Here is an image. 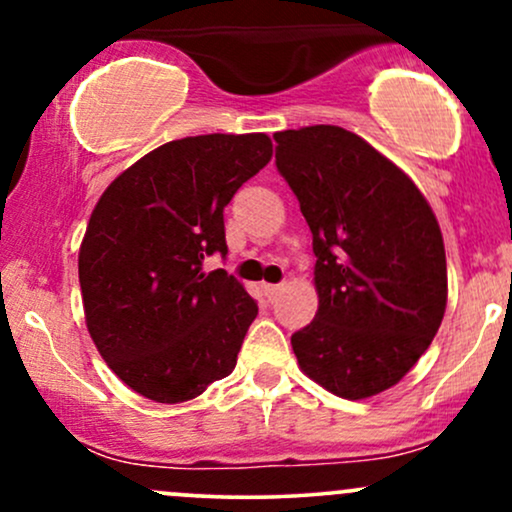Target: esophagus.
<instances>
[{"instance_id":"obj_1","label":"esophagus","mask_w":512,"mask_h":512,"mask_svg":"<svg viewBox=\"0 0 512 512\" xmlns=\"http://www.w3.org/2000/svg\"><path fill=\"white\" fill-rule=\"evenodd\" d=\"M262 291H264V298H267V301H274V298L279 296L281 286L279 284H264Z\"/></svg>"}]
</instances>
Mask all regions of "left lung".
I'll return each mask as SVG.
<instances>
[{"label":"left lung","mask_w":512,"mask_h":512,"mask_svg":"<svg viewBox=\"0 0 512 512\" xmlns=\"http://www.w3.org/2000/svg\"><path fill=\"white\" fill-rule=\"evenodd\" d=\"M274 142L317 257L320 308L293 332V354L334 395H378L409 373L443 322L448 267L436 216L354 132L315 125L276 132Z\"/></svg>","instance_id":"1"}]
</instances>
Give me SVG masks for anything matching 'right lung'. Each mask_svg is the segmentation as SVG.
<instances>
[{"instance_id": "add662e5", "label": "right lung", "mask_w": 512, "mask_h": 512, "mask_svg": "<svg viewBox=\"0 0 512 512\" xmlns=\"http://www.w3.org/2000/svg\"><path fill=\"white\" fill-rule=\"evenodd\" d=\"M272 158L267 134L168 142L110 182L79 252L86 325L139 395L178 404L233 373L257 301L226 269L223 209Z\"/></svg>"}]
</instances>
